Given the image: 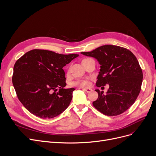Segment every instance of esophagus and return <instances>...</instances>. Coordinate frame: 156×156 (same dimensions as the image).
Masks as SVG:
<instances>
[{
    "instance_id": "1",
    "label": "esophagus",
    "mask_w": 156,
    "mask_h": 156,
    "mask_svg": "<svg viewBox=\"0 0 156 156\" xmlns=\"http://www.w3.org/2000/svg\"><path fill=\"white\" fill-rule=\"evenodd\" d=\"M81 89H82V90L84 91H85L86 93H90L91 91H93V90H92V89H91V88H81Z\"/></svg>"
}]
</instances>
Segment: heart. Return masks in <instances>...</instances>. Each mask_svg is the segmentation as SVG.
<instances>
[{
    "instance_id": "b5f03b06",
    "label": "heart",
    "mask_w": 156,
    "mask_h": 156,
    "mask_svg": "<svg viewBox=\"0 0 156 156\" xmlns=\"http://www.w3.org/2000/svg\"><path fill=\"white\" fill-rule=\"evenodd\" d=\"M73 84L81 87H87L90 85V80L88 79L78 80H76V82H74Z\"/></svg>"
}]
</instances>
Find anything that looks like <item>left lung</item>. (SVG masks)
Listing matches in <instances>:
<instances>
[{"label": "left lung", "mask_w": 156, "mask_h": 156, "mask_svg": "<svg viewBox=\"0 0 156 156\" xmlns=\"http://www.w3.org/2000/svg\"><path fill=\"white\" fill-rule=\"evenodd\" d=\"M93 57L100 65L96 85H109L106 93L99 90L93 106L102 114L114 116L121 114L135 103L141 90L143 73L136 56L126 48L104 45L90 52L80 53Z\"/></svg>", "instance_id": "1"}]
</instances>
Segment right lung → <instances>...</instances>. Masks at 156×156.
Instances as JSON below:
<instances>
[{
	"label": "right lung",
	"mask_w": 156,
	"mask_h": 156,
	"mask_svg": "<svg viewBox=\"0 0 156 156\" xmlns=\"http://www.w3.org/2000/svg\"><path fill=\"white\" fill-rule=\"evenodd\" d=\"M78 56L33 49L16 61L12 84L19 100L30 112L41 119H50L69 107L75 89H64L66 84L63 68ZM58 88L59 91L53 93Z\"/></svg>",
	"instance_id": "obj_1"
}]
</instances>
